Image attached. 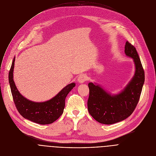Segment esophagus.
I'll use <instances>...</instances> for the list:
<instances>
[{"label": "esophagus", "instance_id": "34e87169", "mask_svg": "<svg viewBox=\"0 0 156 156\" xmlns=\"http://www.w3.org/2000/svg\"><path fill=\"white\" fill-rule=\"evenodd\" d=\"M87 76L84 74H81L79 76H78V81L80 83H84L86 80H87Z\"/></svg>", "mask_w": 156, "mask_h": 156}]
</instances>
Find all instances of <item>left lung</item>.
<instances>
[{
	"mask_svg": "<svg viewBox=\"0 0 156 156\" xmlns=\"http://www.w3.org/2000/svg\"><path fill=\"white\" fill-rule=\"evenodd\" d=\"M125 53L133 58L135 66L133 77L121 92L111 94L98 84L89 83L87 108L98 122L111 125L124 120L131 115L140 100L144 83V72L135 48L126 42Z\"/></svg>",
	"mask_w": 156,
	"mask_h": 156,
	"instance_id": "left-lung-1",
	"label": "left lung"
}]
</instances>
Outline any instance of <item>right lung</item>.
<instances>
[{"mask_svg":"<svg viewBox=\"0 0 156 156\" xmlns=\"http://www.w3.org/2000/svg\"><path fill=\"white\" fill-rule=\"evenodd\" d=\"M15 57L12 63L9 74V81L15 106L18 112L25 119L41 125L51 124L57 120L63 112L65 101L68 94L75 86L72 83L64 87L54 98L45 102L31 101L18 90L13 81V70Z\"/></svg>","mask_w":156,"mask_h":156,"instance_id":"right-lung-1","label":"right lung"}]
</instances>
